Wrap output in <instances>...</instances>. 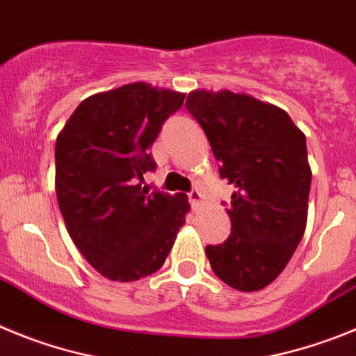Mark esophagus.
Instances as JSON below:
<instances>
[{
    "instance_id": "obj_1",
    "label": "esophagus",
    "mask_w": 356,
    "mask_h": 356,
    "mask_svg": "<svg viewBox=\"0 0 356 356\" xmlns=\"http://www.w3.org/2000/svg\"><path fill=\"white\" fill-rule=\"evenodd\" d=\"M201 200H203V196H201L200 191H191L188 193V203H191L193 210H200Z\"/></svg>"
}]
</instances>
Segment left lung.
Segmentation results:
<instances>
[{"instance_id":"1","label":"left lung","mask_w":356,"mask_h":356,"mask_svg":"<svg viewBox=\"0 0 356 356\" xmlns=\"http://www.w3.org/2000/svg\"><path fill=\"white\" fill-rule=\"evenodd\" d=\"M196 118L221 163L219 175L235 187L232 235L207 246L212 271L242 292L267 287L285 269L307 228L312 169L307 139L285 110L232 90L188 92Z\"/></svg>"}]
</instances>
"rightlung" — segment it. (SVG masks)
I'll return each instance as SVG.
<instances>
[{"instance_id": "right-lung-1", "label": "right lung", "mask_w": 356, "mask_h": 356, "mask_svg": "<svg viewBox=\"0 0 356 356\" xmlns=\"http://www.w3.org/2000/svg\"><path fill=\"white\" fill-rule=\"evenodd\" d=\"M185 94L146 81L89 96L55 144V191L83 259L112 282H135L163 266L191 210L185 194L143 187L147 153Z\"/></svg>"}]
</instances>
